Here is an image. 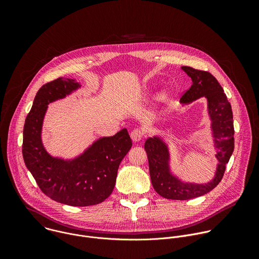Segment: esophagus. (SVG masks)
Segmentation results:
<instances>
[{
  "instance_id": "1",
  "label": "esophagus",
  "mask_w": 259,
  "mask_h": 259,
  "mask_svg": "<svg viewBox=\"0 0 259 259\" xmlns=\"http://www.w3.org/2000/svg\"><path fill=\"white\" fill-rule=\"evenodd\" d=\"M143 134H144L143 130H141V129H134V130L131 131L130 136H131V139L134 142H138V141H140L142 139Z\"/></svg>"
}]
</instances>
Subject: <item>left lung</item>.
Wrapping results in <instances>:
<instances>
[{"mask_svg":"<svg viewBox=\"0 0 259 259\" xmlns=\"http://www.w3.org/2000/svg\"><path fill=\"white\" fill-rule=\"evenodd\" d=\"M181 69L192 79L193 84L180 98V103L184 106L202 97L206 98L211 138L217 151L215 158L218 164L213 178L207 182L182 180L172 171L171 154L164 137L154 135L146 139L144 150L149 159L152 184L161 197L169 200H189L212 191L223 179L235 147L232 106L223 87L208 71L190 66H181Z\"/></svg>","mask_w":259,"mask_h":259,"instance_id":"1","label":"left lung"}]
</instances>
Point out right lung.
I'll use <instances>...</instances> for the list:
<instances>
[{
  "instance_id": "obj_1",
  "label": "right lung",
  "mask_w": 259,
  "mask_h": 259,
  "mask_svg": "<svg viewBox=\"0 0 259 259\" xmlns=\"http://www.w3.org/2000/svg\"><path fill=\"white\" fill-rule=\"evenodd\" d=\"M82 87L73 79L58 78L36 92L23 128L22 155L26 168L41 191L61 204L84 207L103 202L113 193L120 163L130 151L126 128L114 136L96 138L78 156H52L43 143L48 105Z\"/></svg>"
}]
</instances>
